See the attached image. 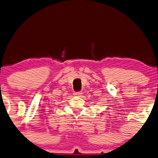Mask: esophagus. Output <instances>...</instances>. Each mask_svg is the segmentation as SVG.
I'll use <instances>...</instances> for the list:
<instances>
[{"label": "esophagus", "instance_id": "obj_1", "mask_svg": "<svg viewBox=\"0 0 158 158\" xmlns=\"http://www.w3.org/2000/svg\"><path fill=\"white\" fill-rule=\"evenodd\" d=\"M73 94L75 97H81L82 95V92L81 91H77V92H74Z\"/></svg>", "mask_w": 158, "mask_h": 158}]
</instances>
